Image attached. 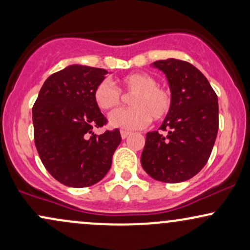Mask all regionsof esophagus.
Masks as SVG:
<instances>
[{"label":"esophagus","instance_id":"obj_1","mask_svg":"<svg viewBox=\"0 0 250 250\" xmlns=\"http://www.w3.org/2000/svg\"><path fill=\"white\" fill-rule=\"evenodd\" d=\"M129 135H130V133H129V131H125V130H121V137L123 140L125 139H127V137L129 136Z\"/></svg>","mask_w":250,"mask_h":250}]
</instances>
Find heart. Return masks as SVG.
I'll return each instance as SVG.
<instances>
[{"label": "heart", "mask_w": 250, "mask_h": 250, "mask_svg": "<svg viewBox=\"0 0 250 250\" xmlns=\"http://www.w3.org/2000/svg\"><path fill=\"white\" fill-rule=\"evenodd\" d=\"M121 91L133 95L129 100L131 108L114 111L109 123L115 128L135 130L147 127L151 119L160 121L170 111L173 104L171 91L157 84L156 79L147 73H131L120 80V88L103 80L94 89L95 104L103 111L115 110L122 102Z\"/></svg>", "instance_id": "1"}]
</instances>
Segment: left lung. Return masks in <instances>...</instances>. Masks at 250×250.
I'll return each mask as SVG.
<instances>
[{"instance_id":"obj_1","label":"left lung","mask_w":250,"mask_h":250,"mask_svg":"<svg viewBox=\"0 0 250 250\" xmlns=\"http://www.w3.org/2000/svg\"><path fill=\"white\" fill-rule=\"evenodd\" d=\"M167 77L173 104L160 130L149 131L141 165L149 176L177 183L195 176L206 166L219 130L217 95L201 71L181 60L153 63Z\"/></svg>"}]
</instances>
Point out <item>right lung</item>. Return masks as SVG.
I'll return each mask as SVG.
<instances>
[{"label": "right lung", "mask_w": 250, "mask_h": 250, "mask_svg": "<svg viewBox=\"0 0 250 250\" xmlns=\"http://www.w3.org/2000/svg\"><path fill=\"white\" fill-rule=\"evenodd\" d=\"M107 73L101 68L69 65L45 80L34 103L37 153L51 176L68 187H89L101 181L121 143L119 129L93 133V128L107 125L93 97Z\"/></svg>", "instance_id": "right-lung-1"}]
</instances>
